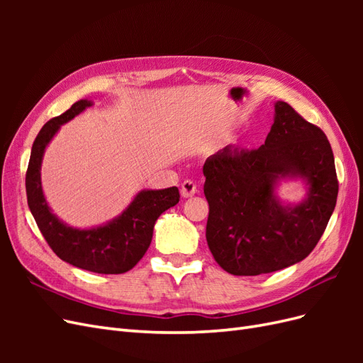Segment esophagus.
<instances>
[{
	"mask_svg": "<svg viewBox=\"0 0 363 363\" xmlns=\"http://www.w3.org/2000/svg\"><path fill=\"white\" fill-rule=\"evenodd\" d=\"M196 191H199V188H196V184H195L192 180H184V182L182 183L180 192H182L183 199H189V196H192Z\"/></svg>",
	"mask_w": 363,
	"mask_h": 363,
	"instance_id": "esophagus-1",
	"label": "esophagus"
}]
</instances>
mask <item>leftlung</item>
I'll return each mask as SVG.
<instances>
[{"label":"left lung","mask_w":363,"mask_h":363,"mask_svg":"<svg viewBox=\"0 0 363 363\" xmlns=\"http://www.w3.org/2000/svg\"><path fill=\"white\" fill-rule=\"evenodd\" d=\"M208 203L206 239L218 265L233 276L288 268L311 255L337 199L335 157L324 131L284 101L257 150L227 145L203 167ZM284 177L306 180V200L283 206L273 189Z\"/></svg>","instance_id":"8db88e82"}]
</instances>
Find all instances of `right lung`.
<instances>
[{"mask_svg":"<svg viewBox=\"0 0 363 363\" xmlns=\"http://www.w3.org/2000/svg\"><path fill=\"white\" fill-rule=\"evenodd\" d=\"M89 106H92L89 100L74 103L67 112L50 119L39 131L33 142L26 174L27 201L42 236L62 260L98 274H123L144 257L157 218L179 203L180 192L175 186L160 191H140L123 213L101 227L80 230L62 223L51 212L42 192L43 151L62 124Z\"/></svg>","mask_w":363,"mask_h":363,"instance_id":"add662e5","label":"right lung"}]
</instances>
